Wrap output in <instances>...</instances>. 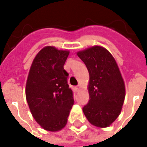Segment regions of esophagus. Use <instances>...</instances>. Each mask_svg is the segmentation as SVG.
<instances>
[{
	"label": "esophagus",
	"mask_w": 147,
	"mask_h": 147,
	"mask_svg": "<svg viewBox=\"0 0 147 147\" xmlns=\"http://www.w3.org/2000/svg\"><path fill=\"white\" fill-rule=\"evenodd\" d=\"M81 88H82V85H78V86L76 87V89H77V91H80Z\"/></svg>",
	"instance_id": "1"
}]
</instances>
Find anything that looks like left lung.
Segmentation results:
<instances>
[{
  "mask_svg": "<svg viewBox=\"0 0 147 147\" xmlns=\"http://www.w3.org/2000/svg\"><path fill=\"white\" fill-rule=\"evenodd\" d=\"M77 55L89 72V102L83 107L90 123L97 127L111 125L121 114L125 98V85L111 53L100 46L78 51Z\"/></svg>",
  "mask_w": 147,
  "mask_h": 147,
  "instance_id": "8db88e82",
  "label": "left lung"
}]
</instances>
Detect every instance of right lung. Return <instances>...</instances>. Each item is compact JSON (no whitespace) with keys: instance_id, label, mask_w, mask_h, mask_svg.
<instances>
[{"instance_id":"1","label":"right lung","mask_w":147,"mask_h":147,"mask_svg":"<svg viewBox=\"0 0 147 147\" xmlns=\"http://www.w3.org/2000/svg\"><path fill=\"white\" fill-rule=\"evenodd\" d=\"M69 50L43 47L34 58L26 83V98L33 118L44 130L56 132L66 125L74 105L64 69Z\"/></svg>"}]
</instances>
